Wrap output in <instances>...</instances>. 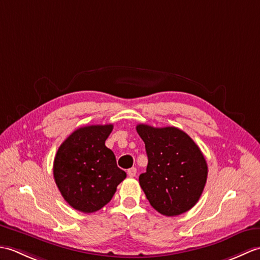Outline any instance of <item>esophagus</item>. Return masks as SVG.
<instances>
[{"label":"esophagus","instance_id":"obj_1","mask_svg":"<svg viewBox=\"0 0 260 260\" xmlns=\"http://www.w3.org/2000/svg\"><path fill=\"white\" fill-rule=\"evenodd\" d=\"M136 173H137L136 168H132L127 171V174H128V176H131V178H134V176H136Z\"/></svg>","mask_w":260,"mask_h":260}]
</instances>
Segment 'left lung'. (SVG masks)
Listing matches in <instances>:
<instances>
[{
	"label": "left lung",
	"mask_w": 260,
	"mask_h": 260,
	"mask_svg": "<svg viewBox=\"0 0 260 260\" xmlns=\"http://www.w3.org/2000/svg\"><path fill=\"white\" fill-rule=\"evenodd\" d=\"M136 131L145 143L148 163L140 185L151 206L174 217L194 207L208 176V165L191 137L176 127L140 124Z\"/></svg>",
	"instance_id": "8db88e82"
}]
</instances>
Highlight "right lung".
I'll use <instances>...</instances> for the list:
<instances>
[{
    "label": "right lung",
    "instance_id": "obj_1",
    "mask_svg": "<svg viewBox=\"0 0 260 260\" xmlns=\"http://www.w3.org/2000/svg\"><path fill=\"white\" fill-rule=\"evenodd\" d=\"M112 131V124L80 127L58 148L54 181L64 200L78 211L91 213L106 206L126 178L105 145Z\"/></svg>",
    "mask_w": 260,
    "mask_h": 260
}]
</instances>
